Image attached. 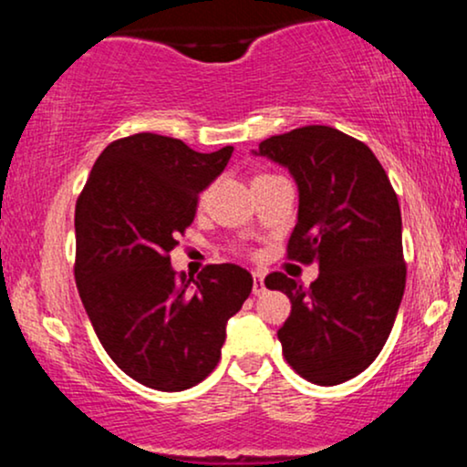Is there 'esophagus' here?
I'll return each instance as SVG.
<instances>
[{
    "mask_svg": "<svg viewBox=\"0 0 467 467\" xmlns=\"http://www.w3.org/2000/svg\"><path fill=\"white\" fill-rule=\"evenodd\" d=\"M265 285H264V272H252V294H264Z\"/></svg>",
    "mask_w": 467,
    "mask_h": 467,
    "instance_id": "1",
    "label": "esophagus"
}]
</instances>
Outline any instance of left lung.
I'll return each instance as SVG.
<instances>
[{"label": "left lung", "instance_id": "1", "mask_svg": "<svg viewBox=\"0 0 467 467\" xmlns=\"http://www.w3.org/2000/svg\"><path fill=\"white\" fill-rule=\"evenodd\" d=\"M259 155L287 166L298 184L287 259L320 270L309 287L283 272L265 276L267 289L292 301L278 329L283 356L312 384H342L382 351L404 296L398 195L371 149L334 127L272 136Z\"/></svg>", "mask_w": 467, "mask_h": 467}]
</instances>
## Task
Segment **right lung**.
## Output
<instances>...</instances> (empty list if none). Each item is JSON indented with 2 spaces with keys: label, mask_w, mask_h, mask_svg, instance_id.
Listing matches in <instances>:
<instances>
[{
  "label": "right lung",
  "mask_w": 467,
  "mask_h": 467,
  "mask_svg": "<svg viewBox=\"0 0 467 467\" xmlns=\"http://www.w3.org/2000/svg\"><path fill=\"white\" fill-rule=\"evenodd\" d=\"M233 147L197 153L178 138L133 133L96 160L74 211V278L107 356L155 390L200 384L222 358L226 323L252 292L248 270L175 276L169 252Z\"/></svg>",
  "instance_id": "obj_1"
}]
</instances>
